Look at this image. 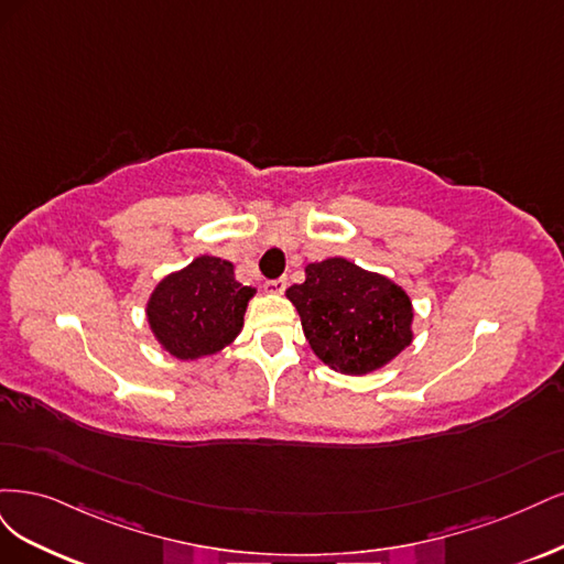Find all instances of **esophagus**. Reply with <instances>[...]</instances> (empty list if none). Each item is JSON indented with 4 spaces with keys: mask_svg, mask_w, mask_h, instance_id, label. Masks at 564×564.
<instances>
[{
    "mask_svg": "<svg viewBox=\"0 0 564 564\" xmlns=\"http://www.w3.org/2000/svg\"><path fill=\"white\" fill-rule=\"evenodd\" d=\"M264 288L269 290V293H276V295H281L283 290L288 288V279H285V276H281V279H274V281H267V283H264Z\"/></svg>",
    "mask_w": 564,
    "mask_h": 564,
    "instance_id": "34e87169",
    "label": "esophagus"
}]
</instances>
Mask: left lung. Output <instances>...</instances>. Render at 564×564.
I'll use <instances>...</instances> for the list:
<instances>
[{"label":"left lung","instance_id":"8db88e82","mask_svg":"<svg viewBox=\"0 0 564 564\" xmlns=\"http://www.w3.org/2000/svg\"><path fill=\"white\" fill-rule=\"evenodd\" d=\"M285 290L314 354L341 375L384 368L412 341V302L391 279L344 258L306 264Z\"/></svg>","mask_w":564,"mask_h":564}]
</instances>
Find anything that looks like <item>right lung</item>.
Returning a JSON list of instances; mask_svg holds the SVG:
<instances>
[{
  "instance_id": "right-lung-1",
  "label": "right lung",
  "mask_w": 564,
  "mask_h": 564,
  "mask_svg": "<svg viewBox=\"0 0 564 564\" xmlns=\"http://www.w3.org/2000/svg\"><path fill=\"white\" fill-rule=\"evenodd\" d=\"M252 295L256 288L236 281L231 262L202 256L154 288L148 321L163 351L196 360L236 339Z\"/></svg>"
}]
</instances>
